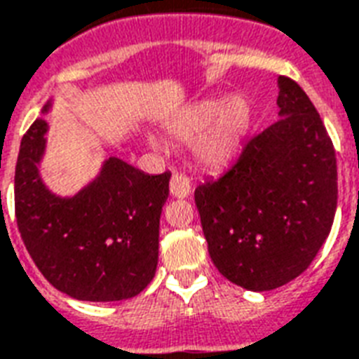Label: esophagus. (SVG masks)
<instances>
[{"instance_id":"esophagus-1","label":"esophagus","mask_w":359,"mask_h":359,"mask_svg":"<svg viewBox=\"0 0 359 359\" xmlns=\"http://www.w3.org/2000/svg\"><path fill=\"white\" fill-rule=\"evenodd\" d=\"M169 191H171V196H173V198H179V199L188 198L191 191L190 179L184 177V175L175 173L173 177H171V182H169Z\"/></svg>"}]
</instances>
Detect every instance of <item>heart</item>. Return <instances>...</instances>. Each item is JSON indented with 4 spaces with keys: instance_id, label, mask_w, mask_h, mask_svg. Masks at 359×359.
I'll list each match as a JSON object with an SVG mask.
<instances>
[{
    "instance_id": "1",
    "label": "heart",
    "mask_w": 359,
    "mask_h": 359,
    "mask_svg": "<svg viewBox=\"0 0 359 359\" xmlns=\"http://www.w3.org/2000/svg\"><path fill=\"white\" fill-rule=\"evenodd\" d=\"M252 111L245 97L233 95L228 101L203 100L190 105L168 124V133L180 143L196 139L199 161L210 168L228 163L250 128Z\"/></svg>"
}]
</instances>
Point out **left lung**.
Wrapping results in <instances>:
<instances>
[{"mask_svg":"<svg viewBox=\"0 0 359 359\" xmlns=\"http://www.w3.org/2000/svg\"><path fill=\"white\" fill-rule=\"evenodd\" d=\"M277 82V122L250 139L220 179L196 190L212 264L252 292L299 277L337 209V160L324 122L297 82Z\"/></svg>","mask_w":359,"mask_h":359,"instance_id":"1","label":"left lung"}]
</instances>
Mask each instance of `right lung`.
I'll return each mask as SVG.
<instances>
[{"mask_svg": "<svg viewBox=\"0 0 359 359\" xmlns=\"http://www.w3.org/2000/svg\"><path fill=\"white\" fill-rule=\"evenodd\" d=\"M50 109L52 100L41 114ZM46 131V120H35L16 161V224L27 252L43 277L69 297H135L154 278L171 173L149 175L111 156L82 190L58 196L39 171Z\"/></svg>", "mask_w": 359, "mask_h": 359, "instance_id": "add662e5", "label": "right lung"}]
</instances>
